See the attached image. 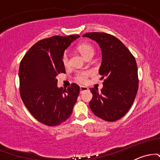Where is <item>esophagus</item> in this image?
I'll use <instances>...</instances> for the list:
<instances>
[{"label":"esophagus","instance_id":"34e87169","mask_svg":"<svg viewBox=\"0 0 160 160\" xmlns=\"http://www.w3.org/2000/svg\"><path fill=\"white\" fill-rule=\"evenodd\" d=\"M88 89H88V88L86 87V86H80V93L83 92H85V91H87Z\"/></svg>","mask_w":160,"mask_h":160}]
</instances>
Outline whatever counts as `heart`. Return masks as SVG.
Listing matches in <instances>:
<instances>
[{
	"label": "heart",
	"mask_w": 160,
	"mask_h": 160,
	"mask_svg": "<svg viewBox=\"0 0 160 160\" xmlns=\"http://www.w3.org/2000/svg\"><path fill=\"white\" fill-rule=\"evenodd\" d=\"M78 49L79 52L82 54L84 58H87L89 56H93L95 52V49L92 45L89 43H82L78 45ZM62 63L65 66H68L69 65V56L68 52H65L62 55ZM89 71H80L77 73L75 78L78 81L80 82H85L86 81L87 77L89 76Z\"/></svg>",
	"instance_id": "obj_1"
}]
</instances>
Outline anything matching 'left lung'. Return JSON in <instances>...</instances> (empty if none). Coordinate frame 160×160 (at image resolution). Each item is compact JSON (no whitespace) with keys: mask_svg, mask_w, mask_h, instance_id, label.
<instances>
[{"mask_svg":"<svg viewBox=\"0 0 160 160\" xmlns=\"http://www.w3.org/2000/svg\"><path fill=\"white\" fill-rule=\"evenodd\" d=\"M102 49L98 73L105 78L101 91L91 88L89 107L102 120L113 122L122 118L132 105L138 89V67L135 57L118 38L106 33H86Z\"/></svg>","mask_w":160,"mask_h":160,"instance_id":"1","label":"left lung"}]
</instances>
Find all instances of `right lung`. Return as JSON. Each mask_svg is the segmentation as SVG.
I'll return each instance as SVG.
<instances>
[{
	"label": "right lung",
	"mask_w": 160,
	"mask_h": 160,
	"mask_svg": "<svg viewBox=\"0 0 160 160\" xmlns=\"http://www.w3.org/2000/svg\"><path fill=\"white\" fill-rule=\"evenodd\" d=\"M74 34L53 36L33 45L20 62V95L25 107L37 120L56 126L69 118L77 102L80 86L72 83L58 88L56 76L65 73L62 55L74 40Z\"/></svg>",
	"instance_id": "1"
}]
</instances>
